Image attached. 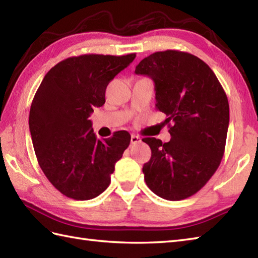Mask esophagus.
Masks as SVG:
<instances>
[{
  "instance_id": "1",
  "label": "esophagus",
  "mask_w": 258,
  "mask_h": 258,
  "mask_svg": "<svg viewBox=\"0 0 258 258\" xmlns=\"http://www.w3.org/2000/svg\"><path fill=\"white\" fill-rule=\"evenodd\" d=\"M141 142H142V140L140 136H138V135L131 136V144H139V143H141Z\"/></svg>"
}]
</instances>
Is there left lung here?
<instances>
[{"label":"left lung","mask_w":258,"mask_h":258,"mask_svg":"<svg viewBox=\"0 0 258 258\" xmlns=\"http://www.w3.org/2000/svg\"><path fill=\"white\" fill-rule=\"evenodd\" d=\"M135 73L153 80L155 106L173 123L167 143L143 139L152 150L143 166L146 185L164 200L187 199L221 164L229 123L227 96L211 68L186 52L153 53Z\"/></svg>","instance_id":"8db88e82"}]
</instances>
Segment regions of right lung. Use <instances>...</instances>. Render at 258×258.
Instances as JSON below:
<instances>
[{
    "label": "right lung",
    "mask_w": 258,
    "mask_h": 258,
    "mask_svg": "<svg viewBox=\"0 0 258 258\" xmlns=\"http://www.w3.org/2000/svg\"><path fill=\"white\" fill-rule=\"evenodd\" d=\"M135 56L69 57L48 71L35 93L29 126L37 162L54 187L70 199L87 201L103 193L130 145L126 131L98 140L89 117L105 103L109 82Z\"/></svg>",
    "instance_id": "add662e5"
}]
</instances>
